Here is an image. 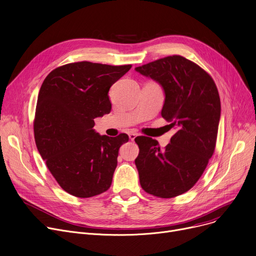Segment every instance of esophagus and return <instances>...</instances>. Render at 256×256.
I'll return each instance as SVG.
<instances>
[{"label": "esophagus", "mask_w": 256, "mask_h": 256, "mask_svg": "<svg viewBox=\"0 0 256 256\" xmlns=\"http://www.w3.org/2000/svg\"><path fill=\"white\" fill-rule=\"evenodd\" d=\"M137 136H138V134H136V133H130V134H129V138H130V140L133 142Z\"/></svg>", "instance_id": "obj_1"}]
</instances>
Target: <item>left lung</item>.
<instances>
[{
  "mask_svg": "<svg viewBox=\"0 0 256 256\" xmlns=\"http://www.w3.org/2000/svg\"><path fill=\"white\" fill-rule=\"evenodd\" d=\"M135 70L162 87L165 100L161 114L170 128L176 129L163 150L150 137H136L140 182L150 194L172 198L194 186L214 152L220 120V94L204 70L180 55Z\"/></svg>",
  "mask_w": 256,
  "mask_h": 256,
  "instance_id": "left-lung-1",
  "label": "left lung"
}]
</instances>
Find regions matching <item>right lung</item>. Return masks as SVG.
Listing matches in <instances>:
<instances>
[{
  "label": "right lung",
  "instance_id": "obj_1",
  "mask_svg": "<svg viewBox=\"0 0 256 256\" xmlns=\"http://www.w3.org/2000/svg\"><path fill=\"white\" fill-rule=\"evenodd\" d=\"M131 66L89 62L53 70L38 95L34 122L38 152L56 182L78 198L108 190L127 134L100 135L94 119L110 114L108 91Z\"/></svg>",
  "mask_w": 256,
  "mask_h": 256
}]
</instances>
